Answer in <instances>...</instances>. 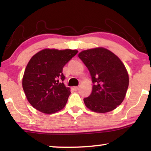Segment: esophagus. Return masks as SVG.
<instances>
[{
    "label": "esophagus",
    "mask_w": 151,
    "mask_h": 151,
    "mask_svg": "<svg viewBox=\"0 0 151 151\" xmlns=\"http://www.w3.org/2000/svg\"><path fill=\"white\" fill-rule=\"evenodd\" d=\"M73 89L74 91H77V90H79V86H74Z\"/></svg>",
    "instance_id": "34e87169"
}]
</instances>
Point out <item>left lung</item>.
Wrapping results in <instances>:
<instances>
[{"instance_id":"1","label":"left lung","mask_w":151,"mask_h":151,"mask_svg":"<svg viewBox=\"0 0 151 151\" xmlns=\"http://www.w3.org/2000/svg\"><path fill=\"white\" fill-rule=\"evenodd\" d=\"M89 70L91 93L84 99L86 106L96 113H106L124 101L129 87V74L116 55L103 47L84 50L78 55Z\"/></svg>"}]
</instances>
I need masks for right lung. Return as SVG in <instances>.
<instances>
[{
    "mask_svg": "<svg viewBox=\"0 0 151 151\" xmlns=\"http://www.w3.org/2000/svg\"><path fill=\"white\" fill-rule=\"evenodd\" d=\"M78 52L76 50L45 49L30 59L22 78L27 101L44 114H54L65 106L70 89L62 82L66 64Z\"/></svg>",
    "mask_w": 151,
    "mask_h": 151,
    "instance_id": "1",
    "label": "right lung"
}]
</instances>
